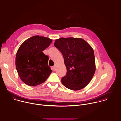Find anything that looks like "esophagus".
I'll return each instance as SVG.
<instances>
[{
	"mask_svg": "<svg viewBox=\"0 0 121 121\" xmlns=\"http://www.w3.org/2000/svg\"><path fill=\"white\" fill-rule=\"evenodd\" d=\"M56 65H54L53 67H52V69H55V68H56Z\"/></svg>",
	"mask_w": 121,
	"mask_h": 121,
	"instance_id": "esophagus-1",
	"label": "esophagus"
}]
</instances>
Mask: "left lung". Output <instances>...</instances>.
I'll return each instance as SVG.
<instances>
[{"instance_id": "1", "label": "left lung", "mask_w": 121, "mask_h": 121, "mask_svg": "<svg viewBox=\"0 0 121 121\" xmlns=\"http://www.w3.org/2000/svg\"><path fill=\"white\" fill-rule=\"evenodd\" d=\"M54 45L62 53L67 68L66 75L61 78L63 85L73 90L85 87L95 71L92 47L82 38L72 37L56 39Z\"/></svg>"}]
</instances>
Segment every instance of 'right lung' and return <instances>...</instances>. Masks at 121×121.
I'll return each mask as SVG.
<instances>
[{
	"label": "right lung",
	"instance_id": "obj_1",
	"mask_svg": "<svg viewBox=\"0 0 121 121\" xmlns=\"http://www.w3.org/2000/svg\"><path fill=\"white\" fill-rule=\"evenodd\" d=\"M52 40L36 35L25 40L19 48L16 56V68L23 82L36 86L44 82L52 72L48 66V56L43 51Z\"/></svg>",
	"mask_w": 121,
	"mask_h": 121
}]
</instances>
